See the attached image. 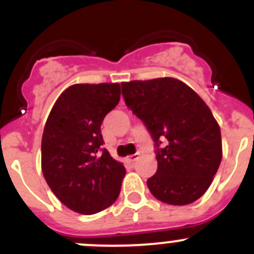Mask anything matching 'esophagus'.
I'll return each instance as SVG.
<instances>
[{
    "instance_id": "1",
    "label": "esophagus",
    "mask_w": 254,
    "mask_h": 254,
    "mask_svg": "<svg viewBox=\"0 0 254 254\" xmlns=\"http://www.w3.org/2000/svg\"><path fill=\"white\" fill-rule=\"evenodd\" d=\"M138 159H139V154H132V155L127 156V162L130 163L135 162V160H138Z\"/></svg>"
}]
</instances>
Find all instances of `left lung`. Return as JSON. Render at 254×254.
<instances>
[{
	"instance_id": "8db88e82",
	"label": "left lung",
	"mask_w": 254,
	"mask_h": 254,
	"mask_svg": "<svg viewBox=\"0 0 254 254\" xmlns=\"http://www.w3.org/2000/svg\"><path fill=\"white\" fill-rule=\"evenodd\" d=\"M125 104L143 120L156 146L158 169L146 184L170 205L195 202L210 187L222 160L220 127L191 87L174 77L122 82Z\"/></svg>"
}]
</instances>
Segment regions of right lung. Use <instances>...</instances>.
Returning <instances> with one entry per match:
<instances>
[{"mask_svg":"<svg viewBox=\"0 0 254 254\" xmlns=\"http://www.w3.org/2000/svg\"><path fill=\"white\" fill-rule=\"evenodd\" d=\"M120 92L118 82L71 85L59 96L45 124V181L63 204L80 214L101 212L119 196L125 168L101 149L100 127L119 104Z\"/></svg>","mask_w":254,"mask_h":254,"instance_id":"obj_1","label":"right lung"}]
</instances>
